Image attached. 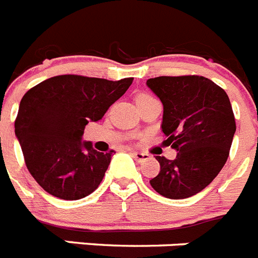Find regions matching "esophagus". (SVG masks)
Listing matches in <instances>:
<instances>
[{
  "label": "esophagus",
  "instance_id": "obj_1",
  "mask_svg": "<svg viewBox=\"0 0 258 258\" xmlns=\"http://www.w3.org/2000/svg\"><path fill=\"white\" fill-rule=\"evenodd\" d=\"M131 154H132V157L135 158V160L139 161V162H143V161H145V160H148V158H149V154L142 153V152L131 151Z\"/></svg>",
  "mask_w": 258,
  "mask_h": 258
}]
</instances>
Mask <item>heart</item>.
<instances>
[{
  "instance_id": "obj_1",
  "label": "heart",
  "mask_w": 258,
  "mask_h": 258,
  "mask_svg": "<svg viewBox=\"0 0 258 258\" xmlns=\"http://www.w3.org/2000/svg\"><path fill=\"white\" fill-rule=\"evenodd\" d=\"M140 96H148V95H140ZM140 96H139V97H140Z\"/></svg>"
}]
</instances>
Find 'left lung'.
Masks as SVG:
<instances>
[{
	"mask_svg": "<svg viewBox=\"0 0 258 258\" xmlns=\"http://www.w3.org/2000/svg\"><path fill=\"white\" fill-rule=\"evenodd\" d=\"M163 105L162 131L178 153L157 156L161 170L151 185L167 199H187L201 192L225 166L236 124L227 93L197 75L148 79Z\"/></svg>",
	"mask_w": 258,
	"mask_h": 258,
	"instance_id": "obj_1",
	"label": "left lung"
}]
</instances>
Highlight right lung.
<instances>
[{
  "label": "right lung",
  "instance_id": "obj_1",
  "mask_svg": "<svg viewBox=\"0 0 258 258\" xmlns=\"http://www.w3.org/2000/svg\"><path fill=\"white\" fill-rule=\"evenodd\" d=\"M132 80L58 75L23 96L15 136L27 169L48 194L79 200L101 183L114 151L97 152L91 142H83V134L89 122L102 119Z\"/></svg>",
  "mask_w": 258,
  "mask_h": 258
}]
</instances>
